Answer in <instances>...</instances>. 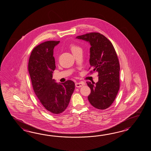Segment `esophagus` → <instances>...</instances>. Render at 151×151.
Here are the masks:
<instances>
[{"label": "esophagus", "mask_w": 151, "mask_h": 151, "mask_svg": "<svg viewBox=\"0 0 151 151\" xmlns=\"http://www.w3.org/2000/svg\"><path fill=\"white\" fill-rule=\"evenodd\" d=\"M84 85H85V83H84V82H77V83H75V86H76V87H78V88L81 87L83 86Z\"/></svg>", "instance_id": "esophagus-1"}]
</instances>
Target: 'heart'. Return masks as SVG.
I'll use <instances>...</instances> for the list:
<instances>
[{"mask_svg":"<svg viewBox=\"0 0 151 151\" xmlns=\"http://www.w3.org/2000/svg\"><path fill=\"white\" fill-rule=\"evenodd\" d=\"M70 49H71V50L72 52L73 53L74 52L76 51L77 50L80 49V48L79 47L77 46L76 45H75L73 44L71 45V46H70Z\"/></svg>","mask_w":151,"mask_h":151,"instance_id":"1","label":"heart"}]
</instances>
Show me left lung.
Listing matches in <instances>:
<instances>
[{
    "label": "left lung",
    "instance_id": "1",
    "mask_svg": "<svg viewBox=\"0 0 151 151\" xmlns=\"http://www.w3.org/2000/svg\"><path fill=\"white\" fill-rule=\"evenodd\" d=\"M76 38L91 45L89 69L93 71L90 73H98V82H87L91 90L88 99L96 109H106L114 101L120 85V66L114 47L110 41L99 33L86 34Z\"/></svg>",
    "mask_w": 151,
    "mask_h": 151
}]
</instances>
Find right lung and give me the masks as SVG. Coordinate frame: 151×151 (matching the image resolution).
<instances>
[{"mask_svg":"<svg viewBox=\"0 0 151 151\" xmlns=\"http://www.w3.org/2000/svg\"><path fill=\"white\" fill-rule=\"evenodd\" d=\"M59 41H47L37 45L30 55L28 71L34 91L45 109L52 114L62 113L70 102L75 83H57L52 79L55 70L53 49Z\"/></svg>","mask_w":151,"mask_h":151,"instance_id":"right-lung-1","label":"right lung"}]
</instances>
